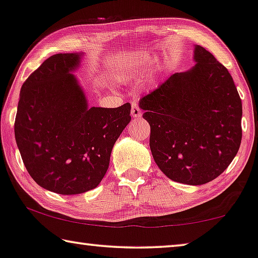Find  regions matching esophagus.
<instances>
[{
    "label": "esophagus",
    "instance_id": "esophagus-1",
    "mask_svg": "<svg viewBox=\"0 0 258 258\" xmlns=\"http://www.w3.org/2000/svg\"><path fill=\"white\" fill-rule=\"evenodd\" d=\"M131 114H132V117L134 119H138V118L141 117V114H142L141 109L139 107V105L136 104V103H133V104H132V109H131Z\"/></svg>",
    "mask_w": 258,
    "mask_h": 258
}]
</instances>
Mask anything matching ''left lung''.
Segmentation results:
<instances>
[{
  "instance_id": "left-lung-1",
  "label": "left lung",
  "mask_w": 258,
  "mask_h": 258,
  "mask_svg": "<svg viewBox=\"0 0 258 258\" xmlns=\"http://www.w3.org/2000/svg\"><path fill=\"white\" fill-rule=\"evenodd\" d=\"M194 59L190 71L172 74L139 106L161 171L175 182L202 185L221 175L239 151L242 102L227 68L209 51L197 45Z\"/></svg>"
}]
</instances>
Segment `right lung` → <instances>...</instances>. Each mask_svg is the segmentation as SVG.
<instances>
[{"mask_svg": "<svg viewBox=\"0 0 258 258\" xmlns=\"http://www.w3.org/2000/svg\"><path fill=\"white\" fill-rule=\"evenodd\" d=\"M81 53L46 59L23 83L15 138L38 185L59 195L95 189L104 177L114 142L131 121V104L89 107L72 74Z\"/></svg>", "mask_w": 258, "mask_h": 258, "instance_id": "obj_1", "label": "right lung"}]
</instances>
